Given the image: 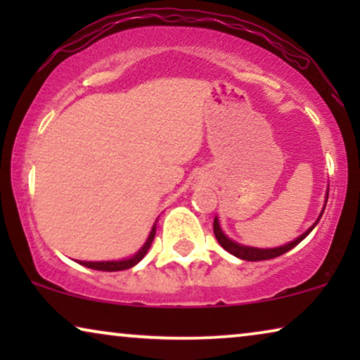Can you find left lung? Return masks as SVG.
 <instances>
[{
  "mask_svg": "<svg viewBox=\"0 0 360 360\" xmlns=\"http://www.w3.org/2000/svg\"><path fill=\"white\" fill-rule=\"evenodd\" d=\"M321 216H323V213H321ZM321 216H319V218H321ZM319 218H318V221H319ZM318 221L311 226V228H309V229L307 231V233H303L302 236H300V238L295 239L293 243H290V244H287V245H282V248H275V249H254V248H245V245H239V244L233 243V240L228 239V238H226V236L223 234V231H221V228H219L218 218H214L213 231H214L216 239H218V243L221 244V248L228 250L229 254L236 255V257H239V259H243V260H250V262H255V260L275 259V257H278V255L288 252L290 249H293L295 245L302 243V240H303L304 238H307V236H308L309 233H311L314 226L318 224Z\"/></svg>",
  "mask_w": 360,
  "mask_h": 360,
  "instance_id": "8db88e82",
  "label": "left lung"
}]
</instances>
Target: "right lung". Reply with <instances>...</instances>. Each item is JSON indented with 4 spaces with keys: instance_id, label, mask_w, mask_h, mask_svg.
Returning a JSON list of instances; mask_svg holds the SVG:
<instances>
[{
    "instance_id": "obj_1",
    "label": "right lung",
    "mask_w": 360,
    "mask_h": 360,
    "mask_svg": "<svg viewBox=\"0 0 360 360\" xmlns=\"http://www.w3.org/2000/svg\"><path fill=\"white\" fill-rule=\"evenodd\" d=\"M154 236H155V226L152 228L150 234H149V239H147V243L142 245V249L137 252L134 257L131 259H126V260H116V262H78L82 265H85L88 269H93V270H103V272H117V270H126V269H131L134 267V265L142 260V257L147 254V250H149L152 240H154Z\"/></svg>"
}]
</instances>
